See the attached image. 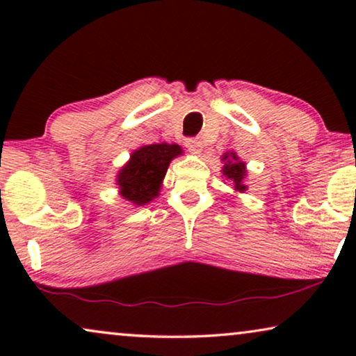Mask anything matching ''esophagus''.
I'll list each match as a JSON object with an SVG mask.
<instances>
[{"label":"esophagus","mask_w":356,"mask_h":356,"mask_svg":"<svg viewBox=\"0 0 356 356\" xmlns=\"http://www.w3.org/2000/svg\"><path fill=\"white\" fill-rule=\"evenodd\" d=\"M186 147H188V150L189 152H193V154H201V150H202V143L201 140H199L197 138H188L186 139Z\"/></svg>","instance_id":"1"}]
</instances>
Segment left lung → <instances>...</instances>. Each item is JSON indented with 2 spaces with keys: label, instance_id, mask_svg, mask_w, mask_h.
Returning <instances> with one entry per match:
<instances>
[{
  "label": "left lung",
  "instance_id": "left-lung-1",
  "mask_svg": "<svg viewBox=\"0 0 356 356\" xmlns=\"http://www.w3.org/2000/svg\"><path fill=\"white\" fill-rule=\"evenodd\" d=\"M228 159V154L223 155V160ZM232 159L233 162H228L223 165V175L230 179V181L235 184V189L236 191H245L246 186L243 184V178L246 177V170H245V163L240 162V160L236 159L235 154H232Z\"/></svg>",
  "mask_w": 356,
  "mask_h": 356
}]
</instances>
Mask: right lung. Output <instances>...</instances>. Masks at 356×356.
Instances as JSON below:
<instances>
[{
    "label": "right lung",
    "mask_w": 356,
    "mask_h": 356,
    "mask_svg": "<svg viewBox=\"0 0 356 356\" xmlns=\"http://www.w3.org/2000/svg\"><path fill=\"white\" fill-rule=\"evenodd\" d=\"M179 154L181 149L177 144H152L136 150L118 173L121 196L138 206L157 197L170 162Z\"/></svg>",
    "instance_id": "add662e5"
}]
</instances>
